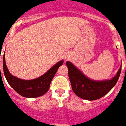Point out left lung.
Listing matches in <instances>:
<instances>
[{
    "label": "left lung",
    "mask_w": 126,
    "mask_h": 126,
    "mask_svg": "<svg viewBox=\"0 0 126 126\" xmlns=\"http://www.w3.org/2000/svg\"><path fill=\"white\" fill-rule=\"evenodd\" d=\"M66 64L73 92L80 98L88 101L97 100L107 94L117 83L122 68L120 66L116 76L110 80L94 81L84 76L70 61H66Z\"/></svg>",
    "instance_id": "obj_1"
}]
</instances>
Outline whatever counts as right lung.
<instances>
[{"instance_id":"1","label":"right lung","mask_w":126,"mask_h":126,"mask_svg":"<svg viewBox=\"0 0 126 126\" xmlns=\"http://www.w3.org/2000/svg\"><path fill=\"white\" fill-rule=\"evenodd\" d=\"M63 61H60L48 70L43 76L32 80H23L10 74L5 61V54L3 56V70L4 76L9 85L22 97L27 98L38 97L45 94L49 89L54 76Z\"/></svg>"}]
</instances>
